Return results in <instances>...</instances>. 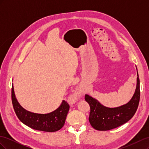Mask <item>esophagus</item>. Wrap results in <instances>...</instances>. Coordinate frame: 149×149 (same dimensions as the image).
Wrapping results in <instances>:
<instances>
[{"mask_svg":"<svg viewBox=\"0 0 149 149\" xmlns=\"http://www.w3.org/2000/svg\"><path fill=\"white\" fill-rule=\"evenodd\" d=\"M77 95H76V94H75V95H74L73 96V102H74L76 100H77Z\"/></svg>","mask_w":149,"mask_h":149,"instance_id":"34e87169","label":"esophagus"}]
</instances>
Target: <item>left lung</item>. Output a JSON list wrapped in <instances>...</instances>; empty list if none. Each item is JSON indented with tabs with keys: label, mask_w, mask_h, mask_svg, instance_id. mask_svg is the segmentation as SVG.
<instances>
[{
	"label": "left lung",
	"mask_w": 149,
	"mask_h": 149,
	"mask_svg": "<svg viewBox=\"0 0 149 149\" xmlns=\"http://www.w3.org/2000/svg\"><path fill=\"white\" fill-rule=\"evenodd\" d=\"M137 73L136 91L130 101L120 107L109 108L102 106L88 94L85 100L90 106L89 120L92 127L97 130H109L127 123L136 113L140 101V80Z\"/></svg>",
	"instance_id": "obj_1"
}]
</instances>
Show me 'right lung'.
<instances>
[{"mask_svg":"<svg viewBox=\"0 0 149 149\" xmlns=\"http://www.w3.org/2000/svg\"><path fill=\"white\" fill-rule=\"evenodd\" d=\"M12 102L15 112L19 120L31 129L44 132H53L61 129L65 124L70 106L63 100L55 111L45 114L31 112L24 109L18 102L12 86Z\"/></svg>","mask_w":149,"mask_h":149,"instance_id":"1","label":"right lung"}]
</instances>
